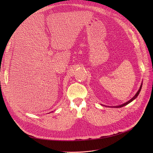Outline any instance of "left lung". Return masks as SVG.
Here are the masks:
<instances>
[{"mask_svg":"<svg viewBox=\"0 0 153 153\" xmlns=\"http://www.w3.org/2000/svg\"><path fill=\"white\" fill-rule=\"evenodd\" d=\"M142 85H143V82L141 83V85H140V89H139V90H138V91L136 92V94L134 95V97L131 99H130L129 101H128V102H126V103H123V104H122V105H118V106H115V107H115V108H120V107H123V106H125V105H126L127 104H128V103H130V102H131L133 100H134L136 97H138V95H139V94H140V91H141V87H142Z\"/></svg>","mask_w":153,"mask_h":153,"instance_id":"1","label":"left lung"}]
</instances>
